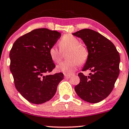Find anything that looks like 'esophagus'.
I'll use <instances>...</instances> for the list:
<instances>
[{"label": "esophagus", "instance_id": "obj_1", "mask_svg": "<svg viewBox=\"0 0 129 129\" xmlns=\"http://www.w3.org/2000/svg\"><path fill=\"white\" fill-rule=\"evenodd\" d=\"M71 77V75H64V78H66V79H69Z\"/></svg>", "mask_w": 129, "mask_h": 129}]
</instances>
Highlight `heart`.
Masks as SVG:
<instances>
[{"label": "heart", "mask_w": 129, "mask_h": 129, "mask_svg": "<svg viewBox=\"0 0 129 129\" xmlns=\"http://www.w3.org/2000/svg\"><path fill=\"white\" fill-rule=\"evenodd\" d=\"M60 48L55 45L51 46L48 50V54L51 60L55 63L60 61L62 52L68 50L66 58L68 60L63 61L57 66L58 72L65 75H71L76 69L78 64L86 62L89 56V52L84 45L80 44L79 40L71 34H66L59 42Z\"/></svg>", "instance_id": "1"}]
</instances>
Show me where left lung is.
I'll list each match as a JSON object with an SVG mask.
<instances>
[{
    "label": "left lung",
    "instance_id": "obj_1",
    "mask_svg": "<svg viewBox=\"0 0 129 129\" xmlns=\"http://www.w3.org/2000/svg\"><path fill=\"white\" fill-rule=\"evenodd\" d=\"M73 35L83 40L89 52L82 71L92 72L88 76L78 74L80 82L75 92L85 101L99 103L111 92L119 75V53L111 41L93 30L86 28Z\"/></svg>",
    "mask_w": 129,
    "mask_h": 129
}]
</instances>
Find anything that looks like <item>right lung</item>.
Returning <instances> with one entry per match:
<instances>
[{"instance_id": "1", "label": "right lung", "mask_w": 129, "mask_h": 129, "mask_svg": "<svg viewBox=\"0 0 129 129\" xmlns=\"http://www.w3.org/2000/svg\"><path fill=\"white\" fill-rule=\"evenodd\" d=\"M60 37L58 31L38 28L13 43L9 54L10 70L16 89L30 103L40 104L49 101L63 79L61 72L49 74L56 66L48 50Z\"/></svg>"}]
</instances>
